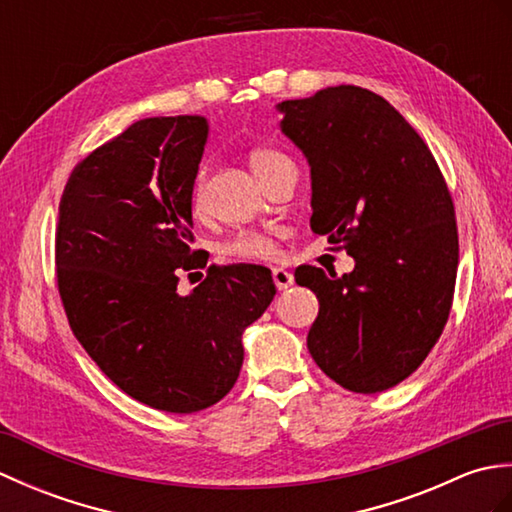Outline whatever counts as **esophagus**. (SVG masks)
Listing matches in <instances>:
<instances>
[{
	"label": "esophagus",
	"instance_id": "34e87169",
	"mask_svg": "<svg viewBox=\"0 0 512 512\" xmlns=\"http://www.w3.org/2000/svg\"><path fill=\"white\" fill-rule=\"evenodd\" d=\"M273 281L277 290H288L292 284H295V277H292V273L286 268H273Z\"/></svg>",
	"mask_w": 512,
	"mask_h": 512
}]
</instances>
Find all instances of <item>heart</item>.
Returning <instances> with one entry per match:
<instances>
[{
	"label": "heart",
	"instance_id": "1",
	"mask_svg": "<svg viewBox=\"0 0 512 512\" xmlns=\"http://www.w3.org/2000/svg\"><path fill=\"white\" fill-rule=\"evenodd\" d=\"M248 162L257 176L266 182L270 176H273V171L279 165L288 162V158L284 154H279V151H275V149L257 147L248 154ZM193 204L198 206V209L204 204V171H200L198 178H195ZM226 253L235 255V257H246V259H264V257H270L275 253V244H273V237H270L268 233L246 231V233H239L233 242L226 246Z\"/></svg>",
	"mask_w": 512,
	"mask_h": 512
}]
</instances>
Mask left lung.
<instances>
[{"instance_id": "left-lung-1", "label": "left lung", "mask_w": 512, "mask_h": 512, "mask_svg": "<svg viewBox=\"0 0 512 512\" xmlns=\"http://www.w3.org/2000/svg\"><path fill=\"white\" fill-rule=\"evenodd\" d=\"M277 110L310 165V228L356 262L343 277L297 268L319 299L308 350L334 383L378 394L416 372L447 325L458 275L451 193L383 96L336 85Z\"/></svg>"}]
</instances>
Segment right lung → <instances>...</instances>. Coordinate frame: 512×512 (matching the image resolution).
Here are the masks:
<instances>
[{"instance_id": "add662e5", "label": "right lung", "mask_w": 512, "mask_h": 512, "mask_svg": "<svg viewBox=\"0 0 512 512\" xmlns=\"http://www.w3.org/2000/svg\"><path fill=\"white\" fill-rule=\"evenodd\" d=\"M209 123L143 118L74 167L59 202L57 284L76 339L127 396L193 413L233 389L242 334L275 297L264 266H211L189 295L191 198Z\"/></svg>"}]
</instances>
